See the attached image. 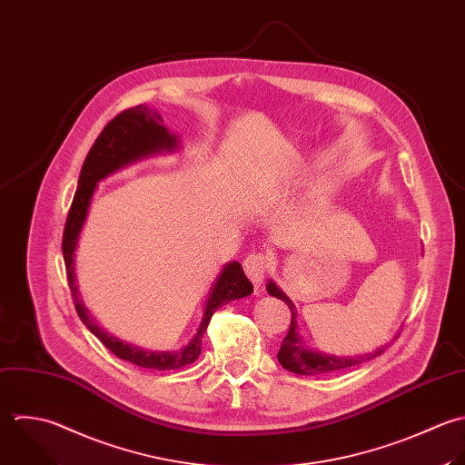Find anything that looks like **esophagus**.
<instances>
[{
    "instance_id": "34e87169",
    "label": "esophagus",
    "mask_w": 465,
    "mask_h": 465,
    "mask_svg": "<svg viewBox=\"0 0 465 465\" xmlns=\"http://www.w3.org/2000/svg\"><path fill=\"white\" fill-rule=\"evenodd\" d=\"M242 268H244L248 279H250L255 286H259V284L264 281V275H266V272H268V268H270V259H268L266 253H261V252H259V253H250V255L244 259Z\"/></svg>"
}]
</instances>
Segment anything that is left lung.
Segmentation results:
<instances>
[{
    "mask_svg": "<svg viewBox=\"0 0 465 465\" xmlns=\"http://www.w3.org/2000/svg\"><path fill=\"white\" fill-rule=\"evenodd\" d=\"M268 293L284 301L288 304V308L292 310V324L288 330V335L284 337L282 344H281V351L277 353L279 362L282 364L284 370L297 373V375H324V373H335V371H342L348 370L351 366L362 364L366 361H371L375 357H379L384 348H379L375 353H368V355H357V357H331L321 351H313L310 348L304 346V342L299 337L297 331V312L293 302L282 293V290H279V286L275 282H268L266 286ZM399 337V335H397ZM395 337V339H397Z\"/></svg>",
    "mask_w": 465,
    "mask_h": 465,
    "instance_id": "8db88e82",
    "label": "left lung"
}]
</instances>
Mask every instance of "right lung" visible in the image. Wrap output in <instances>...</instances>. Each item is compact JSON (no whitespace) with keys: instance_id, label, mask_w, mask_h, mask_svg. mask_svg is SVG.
<instances>
[{"instance_id":"add662e5","label":"right lung","mask_w":465,"mask_h":465,"mask_svg":"<svg viewBox=\"0 0 465 465\" xmlns=\"http://www.w3.org/2000/svg\"><path fill=\"white\" fill-rule=\"evenodd\" d=\"M179 146V139L175 134L168 132V128L163 124V119L159 112L150 110L144 104L123 110L117 114L97 135L95 143L92 144L81 173L77 181V190L74 193V201L66 217L64 232H63V259L68 277L70 293L74 299L75 312L83 324L121 361H128L139 368L146 370H179L197 361L201 355V342L203 333L206 331L212 315L224 304L248 297L253 292L252 282L242 272V266L233 261L228 262L219 277L215 279L208 301L204 306L203 321L199 324V330L195 337L181 350L177 351H146L143 348L126 344L104 330H101L95 324V319L90 317L88 310L84 308L83 301L79 299L77 284H75V273H74V255L75 246L79 241L81 228L84 224L92 195L97 188V183L110 173L117 172L119 168H124L139 159H144L148 155L163 153V152H173Z\"/></svg>"}]
</instances>
